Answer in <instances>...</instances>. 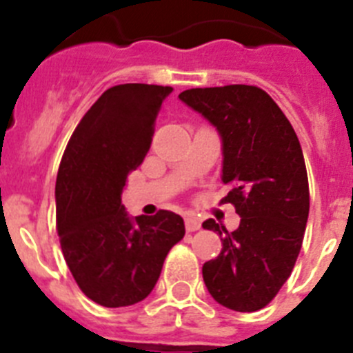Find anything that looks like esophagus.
<instances>
[{
	"mask_svg": "<svg viewBox=\"0 0 353 353\" xmlns=\"http://www.w3.org/2000/svg\"><path fill=\"white\" fill-rule=\"evenodd\" d=\"M199 228H201V221H199L198 217H194V215H187L185 217L187 232H196V230H199Z\"/></svg>",
	"mask_w": 353,
	"mask_h": 353,
	"instance_id": "34e87169",
	"label": "esophagus"
}]
</instances>
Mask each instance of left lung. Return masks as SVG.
<instances>
[{"label": "left lung", "instance_id": "left-lung-1", "mask_svg": "<svg viewBox=\"0 0 353 353\" xmlns=\"http://www.w3.org/2000/svg\"><path fill=\"white\" fill-rule=\"evenodd\" d=\"M219 132L224 203L240 224L228 232L214 219L205 230L221 235L219 256L203 265L215 302L251 313L269 304L293 270L310 214V185L301 143L272 97L258 86L228 84L179 95Z\"/></svg>", "mask_w": 353, "mask_h": 353}]
</instances>
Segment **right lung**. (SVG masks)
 <instances>
[{
    "instance_id": "right-lung-1",
    "label": "right lung",
    "mask_w": 353,
    "mask_h": 353,
    "mask_svg": "<svg viewBox=\"0 0 353 353\" xmlns=\"http://www.w3.org/2000/svg\"><path fill=\"white\" fill-rule=\"evenodd\" d=\"M171 86L129 83L105 90L76 127L56 176V230L77 286L104 307L141 302L168 252L185 235L170 210L130 217L127 174L148 154Z\"/></svg>"
}]
</instances>
